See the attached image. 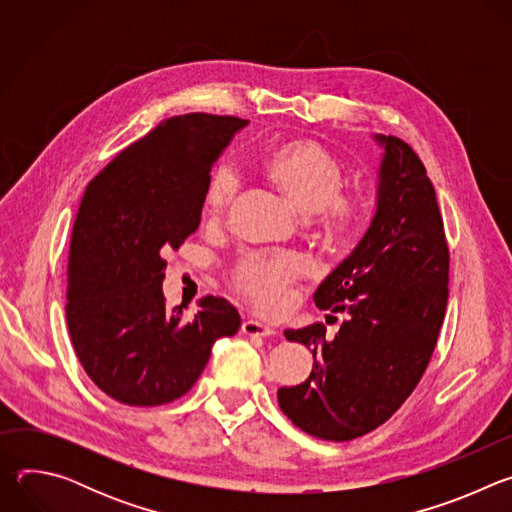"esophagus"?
<instances>
[{
  "label": "esophagus",
  "mask_w": 512,
  "mask_h": 512,
  "mask_svg": "<svg viewBox=\"0 0 512 512\" xmlns=\"http://www.w3.org/2000/svg\"><path fill=\"white\" fill-rule=\"evenodd\" d=\"M241 330H243V334L253 336V338H267V336H273V334H275L269 326H265V324H261V322H257V320H245L243 326H241Z\"/></svg>",
  "instance_id": "obj_1"
}]
</instances>
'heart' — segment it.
I'll return each mask as SVG.
<instances>
[{"mask_svg":"<svg viewBox=\"0 0 512 512\" xmlns=\"http://www.w3.org/2000/svg\"><path fill=\"white\" fill-rule=\"evenodd\" d=\"M261 170L304 214H312L318 233L336 243L348 237L360 218L358 200L342 194L344 166L316 139H287L263 156ZM241 180L233 166H216L208 178L202 208L212 221L231 208ZM308 271V261L298 253H249L233 275L237 294L259 312L277 316L289 304V291Z\"/></svg>","mask_w":512,"mask_h":512,"instance_id":"1","label":"heart"}]
</instances>
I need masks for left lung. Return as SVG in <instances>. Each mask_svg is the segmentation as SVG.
<instances>
[{"label": "left lung", "mask_w": 512, "mask_h": 512, "mask_svg": "<svg viewBox=\"0 0 512 512\" xmlns=\"http://www.w3.org/2000/svg\"><path fill=\"white\" fill-rule=\"evenodd\" d=\"M377 141L385 156L373 223L314 294L320 310L348 320L334 338L322 322L285 330L289 342L312 350L314 364L302 385L277 391L279 407L328 442L377 429L405 403L427 369L450 294V249L427 170L407 141Z\"/></svg>", "instance_id": "1"}]
</instances>
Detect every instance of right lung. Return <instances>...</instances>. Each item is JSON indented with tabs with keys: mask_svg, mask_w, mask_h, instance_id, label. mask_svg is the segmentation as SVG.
Wrapping results in <instances>:
<instances>
[{
	"mask_svg": "<svg viewBox=\"0 0 512 512\" xmlns=\"http://www.w3.org/2000/svg\"><path fill=\"white\" fill-rule=\"evenodd\" d=\"M249 121L188 113L156 125L85 188L70 235L66 324L91 381L131 407L172 403L192 389L216 338L241 316L204 298L186 320L166 308L164 253L198 229L210 170Z\"/></svg>",
	"mask_w": 512,
	"mask_h": 512,
	"instance_id": "add662e5",
	"label": "right lung"
}]
</instances>
